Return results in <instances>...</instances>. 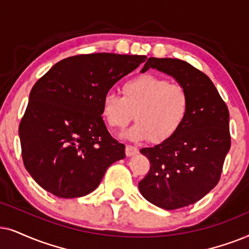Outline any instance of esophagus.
<instances>
[{
	"label": "esophagus",
	"instance_id": "obj_1",
	"mask_svg": "<svg viewBox=\"0 0 249 249\" xmlns=\"http://www.w3.org/2000/svg\"><path fill=\"white\" fill-rule=\"evenodd\" d=\"M139 152V149L137 147H133V145H126L125 148V154H126L127 157H132V156L137 155Z\"/></svg>",
	"mask_w": 249,
	"mask_h": 249
}]
</instances>
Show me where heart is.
<instances>
[{
    "mask_svg": "<svg viewBox=\"0 0 249 249\" xmlns=\"http://www.w3.org/2000/svg\"><path fill=\"white\" fill-rule=\"evenodd\" d=\"M190 97L182 85L144 74L127 79L122 85V95L109 91L101 100V115L115 130H123L132 119L137 123L126 137L132 141L149 138L163 143L173 138L187 119Z\"/></svg>",
    "mask_w": 249,
    "mask_h": 249,
    "instance_id": "b5f03b06",
    "label": "heart"
}]
</instances>
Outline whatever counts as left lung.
<instances>
[{"mask_svg": "<svg viewBox=\"0 0 249 249\" xmlns=\"http://www.w3.org/2000/svg\"><path fill=\"white\" fill-rule=\"evenodd\" d=\"M170 75L190 97L187 119L170 140L140 152L150 161L139 190L164 210H178L200 200L220 180L230 150L229 110L213 82L203 71L180 59L149 58L148 69Z\"/></svg>", "mask_w": 249, "mask_h": 249, "instance_id": "left-lung-1", "label": "left lung"}]
</instances>
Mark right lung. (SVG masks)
Returning a JSON list of instances; mask_svg holds the SVG:
<instances>
[{
  "instance_id": "1",
  "label": "right lung",
  "mask_w": 249,
  "mask_h": 249,
  "mask_svg": "<svg viewBox=\"0 0 249 249\" xmlns=\"http://www.w3.org/2000/svg\"><path fill=\"white\" fill-rule=\"evenodd\" d=\"M145 55L91 53L66 58L38 79L19 125L24 165L44 190L77 198L100 184L107 168L125 158L109 134L101 100Z\"/></svg>"
}]
</instances>
